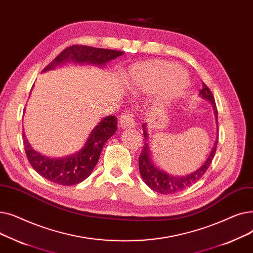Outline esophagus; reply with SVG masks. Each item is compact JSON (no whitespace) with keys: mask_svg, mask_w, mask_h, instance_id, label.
<instances>
[{"mask_svg":"<svg viewBox=\"0 0 253 253\" xmlns=\"http://www.w3.org/2000/svg\"><path fill=\"white\" fill-rule=\"evenodd\" d=\"M119 125L122 126V127H124V128L134 127V126H136L134 115L131 114V113H129V112H126V113H124L122 116H120V119H119Z\"/></svg>","mask_w":253,"mask_h":253,"instance_id":"1","label":"esophagus"}]
</instances>
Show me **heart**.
Wrapping results in <instances>:
<instances>
[{
    "mask_svg": "<svg viewBox=\"0 0 253 253\" xmlns=\"http://www.w3.org/2000/svg\"><path fill=\"white\" fill-rule=\"evenodd\" d=\"M130 85L141 91H152L161 88L163 100H174L183 95L190 79L181 67L163 61H151L131 66L128 71Z\"/></svg>",
    "mask_w": 253,
    "mask_h": 253,
    "instance_id": "1",
    "label": "heart"
}]
</instances>
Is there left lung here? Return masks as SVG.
Here are the masks:
<instances>
[{
	"label": "left lung",
	"mask_w": 253,
	"mask_h": 253,
	"mask_svg": "<svg viewBox=\"0 0 253 253\" xmlns=\"http://www.w3.org/2000/svg\"><path fill=\"white\" fill-rule=\"evenodd\" d=\"M200 95L202 98L209 100L210 103L212 104V107L214 109V114L216 118V124L217 123V108H216L215 100L213 97V93L210 90V88L206 85L205 83H203V88L200 91ZM143 131H144V140L146 141L147 139V133H146V126L145 125H143ZM217 142L218 138L216 139L214 146L208 156L207 161L205 162L201 168L194 173H191L186 176H172L167 174L166 172L158 169V168L154 167L153 164L151 163L150 159V154H149V147H148V143L145 142L144 146L142 148V152L139 156V169H140V174L142 176V179L152 190L159 192V194L162 195H170V194H176V192L183 190L186 187L190 186L191 184H194L196 181H198L199 179L202 178V176L206 173L208 170V168L210 167L212 160L215 155L216 147H217Z\"/></svg>",
	"instance_id": "obj_1"
}]
</instances>
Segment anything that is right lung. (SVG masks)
Instances as JSON below:
<instances>
[{"label":"right lung","instance_id":"1","mask_svg":"<svg viewBox=\"0 0 253 253\" xmlns=\"http://www.w3.org/2000/svg\"><path fill=\"white\" fill-rule=\"evenodd\" d=\"M124 51L104 49L85 45H72L67 47L42 72L53 70L69 61L79 64H92L104 66ZM117 118L107 116L103 118L90 133L85 145L77 152L65 159H50L35 151L23 136V147L33 169L42 177L59 185H75L85 180L97 165L104 144L117 129Z\"/></svg>","mask_w":253,"mask_h":253}]
</instances>
